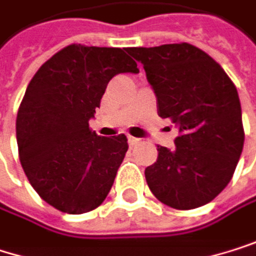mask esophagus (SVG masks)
I'll list each match as a JSON object with an SVG mask.
<instances>
[{
    "label": "esophagus",
    "mask_w": 256,
    "mask_h": 256,
    "mask_svg": "<svg viewBox=\"0 0 256 256\" xmlns=\"http://www.w3.org/2000/svg\"><path fill=\"white\" fill-rule=\"evenodd\" d=\"M127 140H129V144H130V146H136V144H140V140H138V138H135V136H130V135H129V136H127Z\"/></svg>",
    "instance_id": "obj_1"
}]
</instances>
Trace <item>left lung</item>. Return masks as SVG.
I'll return each instance as SVG.
<instances>
[{"instance_id":"8db88e82","label":"left lung","mask_w":256,"mask_h":256,"mask_svg":"<svg viewBox=\"0 0 256 256\" xmlns=\"http://www.w3.org/2000/svg\"><path fill=\"white\" fill-rule=\"evenodd\" d=\"M142 64L159 116L179 129L174 147H159L146 168L150 191L164 205L192 210L210 204L230 182L244 144L242 104L224 70L190 44L129 48Z\"/></svg>"}]
</instances>
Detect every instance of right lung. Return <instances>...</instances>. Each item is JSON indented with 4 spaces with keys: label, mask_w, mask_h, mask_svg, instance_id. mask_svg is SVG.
I'll list each match as a JSON object with an SVG mask.
<instances>
[{
    "label": "right lung",
    "mask_w": 256,
    "mask_h": 256,
    "mask_svg": "<svg viewBox=\"0 0 256 256\" xmlns=\"http://www.w3.org/2000/svg\"><path fill=\"white\" fill-rule=\"evenodd\" d=\"M126 51L68 45L27 86L16 116L20 160L34 191L62 212L100 206L129 148L122 134L106 138L89 129L110 78L140 72Z\"/></svg>",
    "instance_id": "1"
}]
</instances>
